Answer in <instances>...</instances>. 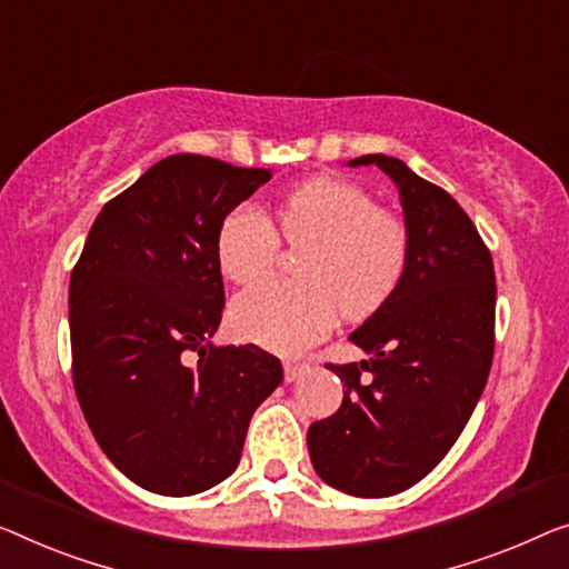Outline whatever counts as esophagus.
<instances>
[{
    "mask_svg": "<svg viewBox=\"0 0 569 569\" xmlns=\"http://www.w3.org/2000/svg\"><path fill=\"white\" fill-rule=\"evenodd\" d=\"M307 372H309V366H303V362H286L283 366L286 383H296V380H301Z\"/></svg>",
    "mask_w": 569,
    "mask_h": 569,
    "instance_id": "esophagus-1",
    "label": "esophagus"
}]
</instances>
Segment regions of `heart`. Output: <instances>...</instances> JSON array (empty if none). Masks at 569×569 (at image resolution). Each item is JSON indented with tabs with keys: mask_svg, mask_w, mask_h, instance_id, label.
I'll list each match as a JSON object with an SVG mask.
<instances>
[{
	"mask_svg": "<svg viewBox=\"0 0 569 569\" xmlns=\"http://www.w3.org/2000/svg\"><path fill=\"white\" fill-rule=\"evenodd\" d=\"M276 219L286 242L307 244L296 262L301 281H262L237 296L230 325L240 339L299 355L335 327L339 311L366 319L401 286L409 232L360 186L313 178L278 203ZM214 256L224 278L250 283L276 262L278 234L258 207L240 203L219 222Z\"/></svg>",
	"mask_w": 569,
	"mask_h": 569,
	"instance_id": "heart-1",
	"label": "heart"
}]
</instances>
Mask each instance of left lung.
<instances>
[{"mask_svg": "<svg viewBox=\"0 0 569 569\" xmlns=\"http://www.w3.org/2000/svg\"><path fill=\"white\" fill-rule=\"evenodd\" d=\"M347 166H378L396 183L409 266L391 299L350 335L368 360L327 366L345 380V398L311 423L307 445L327 486L383 498L427 478L472 417L493 362L496 273L445 189L383 152Z\"/></svg>", "mask_w": 569, "mask_h": 569, "instance_id": "1", "label": "left lung"}]
</instances>
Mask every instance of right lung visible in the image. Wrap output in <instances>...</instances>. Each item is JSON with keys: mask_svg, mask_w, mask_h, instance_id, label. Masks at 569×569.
<instances>
[{"mask_svg": "<svg viewBox=\"0 0 569 569\" xmlns=\"http://www.w3.org/2000/svg\"><path fill=\"white\" fill-rule=\"evenodd\" d=\"M270 176L168 156L104 203L71 273L76 398L114 468L150 493L230 478L252 413L283 380L260 347L211 342L224 309L219 222Z\"/></svg>", "mask_w": 569, "mask_h": 569, "instance_id": "obj_1", "label": "right lung"}]
</instances>
